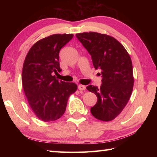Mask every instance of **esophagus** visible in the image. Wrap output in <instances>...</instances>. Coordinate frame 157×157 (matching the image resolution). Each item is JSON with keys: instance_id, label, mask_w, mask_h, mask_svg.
Returning <instances> with one entry per match:
<instances>
[{"instance_id": "1", "label": "esophagus", "mask_w": 157, "mask_h": 157, "mask_svg": "<svg viewBox=\"0 0 157 157\" xmlns=\"http://www.w3.org/2000/svg\"><path fill=\"white\" fill-rule=\"evenodd\" d=\"M85 89H86V87H85V86H84V85H82V84L78 85V89L80 91H84Z\"/></svg>"}]
</instances>
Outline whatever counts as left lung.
<instances>
[{"label": "left lung", "instance_id": "1", "mask_svg": "<svg viewBox=\"0 0 157 157\" xmlns=\"http://www.w3.org/2000/svg\"><path fill=\"white\" fill-rule=\"evenodd\" d=\"M76 37L91 55L94 68L99 69L98 74L102 77L100 88L86 87L98 98L91 114L100 121H112L123 110L133 91L131 58L123 45L107 34L90 32L76 34Z\"/></svg>", "mask_w": 157, "mask_h": 157}]
</instances>
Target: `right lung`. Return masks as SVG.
Listing matches in <instances>:
<instances>
[{
	"instance_id": "right-lung-1",
	"label": "right lung",
	"mask_w": 157,
	"mask_h": 157,
	"mask_svg": "<svg viewBox=\"0 0 157 157\" xmlns=\"http://www.w3.org/2000/svg\"><path fill=\"white\" fill-rule=\"evenodd\" d=\"M73 37V34H56L36 41L23 63V91L32 110L44 122L62 117L69 96L78 89L76 84L59 81L54 75L62 71L59 62L60 50Z\"/></svg>"
}]
</instances>
